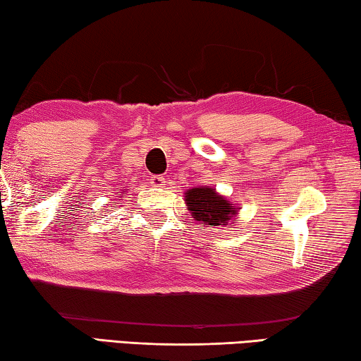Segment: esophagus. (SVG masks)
<instances>
[{"label":"esophagus","mask_w":361,"mask_h":361,"mask_svg":"<svg viewBox=\"0 0 361 361\" xmlns=\"http://www.w3.org/2000/svg\"><path fill=\"white\" fill-rule=\"evenodd\" d=\"M150 184H152V187L163 188L164 185H166V179H164L163 176H153L150 179Z\"/></svg>","instance_id":"obj_1"}]
</instances>
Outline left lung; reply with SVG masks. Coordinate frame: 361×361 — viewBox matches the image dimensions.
Masks as SVG:
<instances>
[{
  "label": "left lung",
  "mask_w": 361,
  "mask_h": 361,
  "mask_svg": "<svg viewBox=\"0 0 361 361\" xmlns=\"http://www.w3.org/2000/svg\"><path fill=\"white\" fill-rule=\"evenodd\" d=\"M184 202L193 221L203 222L204 227H227L235 221L241 209V206L230 202L227 197L209 185L187 188L184 192Z\"/></svg>",
  "instance_id": "1"
}]
</instances>
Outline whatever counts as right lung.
<instances>
[{"mask_svg":"<svg viewBox=\"0 0 361 361\" xmlns=\"http://www.w3.org/2000/svg\"><path fill=\"white\" fill-rule=\"evenodd\" d=\"M118 195H121V193H118Z\"/></svg>","mask_w":361,"mask_h":361,"instance_id":"add662e5","label":"right lung"}]
</instances>
